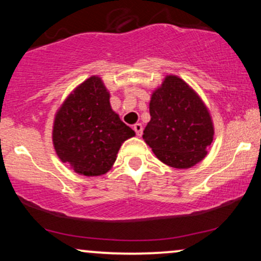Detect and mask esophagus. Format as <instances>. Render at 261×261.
I'll use <instances>...</instances> for the list:
<instances>
[{"instance_id": "34e87169", "label": "esophagus", "mask_w": 261, "mask_h": 261, "mask_svg": "<svg viewBox=\"0 0 261 261\" xmlns=\"http://www.w3.org/2000/svg\"><path fill=\"white\" fill-rule=\"evenodd\" d=\"M134 130H135V133H136L137 136H141V135H142V131H143L142 125L137 122V124L134 125Z\"/></svg>"}]
</instances>
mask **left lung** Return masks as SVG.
I'll return each instance as SVG.
<instances>
[{
  "label": "left lung",
  "mask_w": 261,
  "mask_h": 261,
  "mask_svg": "<svg viewBox=\"0 0 261 261\" xmlns=\"http://www.w3.org/2000/svg\"><path fill=\"white\" fill-rule=\"evenodd\" d=\"M149 115L142 139L161 162L188 169L206 157L214 122L199 94L180 77L166 76L152 93Z\"/></svg>",
  "instance_id": "1"
}]
</instances>
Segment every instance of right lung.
<instances>
[{"mask_svg":"<svg viewBox=\"0 0 261 261\" xmlns=\"http://www.w3.org/2000/svg\"><path fill=\"white\" fill-rule=\"evenodd\" d=\"M100 77L92 76L68 94L55 114L53 143L56 154L77 174H106L124 141L135 131L110 107Z\"/></svg>","mask_w":261,"mask_h":261,"instance_id":"obj_1","label":"right lung"}]
</instances>
